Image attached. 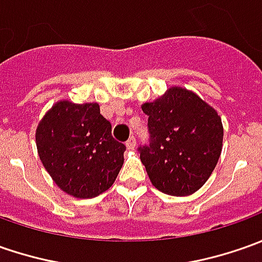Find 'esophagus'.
<instances>
[{
	"instance_id": "esophagus-1",
	"label": "esophagus",
	"mask_w": 262,
	"mask_h": 262,
	"mask_svg": "<svg viewBox=\"0 0 262 262\" xmlns=\"http://www.w3.org/2000/svg\"><path fill=\"white\" fill-rule=\"evenodd\" d=\"M126 146H127V149H130V150L135 149V146H136V139H135V136H130V138L127 139V142H126Z\"/></svg>"
}]
</instances>
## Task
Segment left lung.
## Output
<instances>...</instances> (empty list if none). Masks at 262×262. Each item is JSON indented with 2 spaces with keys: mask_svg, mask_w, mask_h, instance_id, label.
I'll use <instances>...</instances> for the list:
<instances>
[{
  "mask_svg": "<svg viewBox=\"0 0 262 262\" xmlns=\"http://www.w3.org/2000/svg\"><path fill=\"white\" fill-rule=\"evenodd\" d=\"M149 142L139 145L150 183L169 195H188L207 181L222 152L221 117L197 95L171 88L142 105Z\"/></svg>",
  "mask_w": 262,
  "mask_h": 262,
  "instance_id": "left-lung-1",
  "label": "left lung"
}]
</instances>
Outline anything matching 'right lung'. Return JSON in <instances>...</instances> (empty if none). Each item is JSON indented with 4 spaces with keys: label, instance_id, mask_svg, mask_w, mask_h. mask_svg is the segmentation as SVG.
<instances>
[{
    "label": "right lung",
    "instance_id": "right-lung-1",
    "mask_svg": "<svg viewBox=\"0 0 262 262\" xmlns=\"http://www.w3.org/2000/svg\"><path fill=\"white\" fill-rule=\"evenodd\" d=\"M41 164L65 193L91 199L108 190L123 165L126 145L95 103L59 101L36 130Z\"/></svg>",
    "mask_w": 262,
    "mask_h": 262
}]
</instances>
